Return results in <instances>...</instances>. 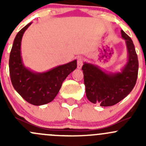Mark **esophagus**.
Wrapping results in <instances>:
<instances>
[{"label": "esophagus", "instance_id": "esophagus-1", "mask_svg": "<svg viewBox=\"0 0 146 146\" xmlns=\"http://www.w3.org/2000/svg\"><path fill=\"white\" fill-rule=\"evenodd\" d=\"M82 64H83V58L82 57H78L77 58V65H78V68L80 69L81 68Z\"/></svg>", "mask_w": 146, "mask_h": 146}]
</instances>
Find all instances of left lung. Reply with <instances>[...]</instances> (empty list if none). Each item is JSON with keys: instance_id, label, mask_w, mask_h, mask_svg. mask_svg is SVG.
<instances>
[{"instance_id": "left-lung-1", "label": "left lung", "mask_w": 146, "mask_h": 146, "mask_svg": "<svg viewBox=\"0 0 146 146\" xmlns=\"http://www.w3.org/2000/svg\"><path fill=\"white\" fill-rule=\"evenodd\" d=\"M128 52V61L121 72H107L98 66L85 62L82 67L88 100L102 107H110L126 98L136 85L138 60L132 39L121 31Z\"/></svg>"}]
</instances>
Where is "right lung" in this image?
<instances>
[{"label": "right lung", "mask_w": 146, "mask_h": 146, "mask_svg": "<svg viewBox=\"0 0 146 146\" xmlns=\"http://www.w3.org/2000/svg\"><path fill=\"white\" fill-rule=\"evenodd\" d=\"M29 23L16 35L10 54L9 70L13 88L27 102L39 106L55 98L63 82L77 68V61L56 66L48 71L37 73L25 66L21 56L22 38Z\"/></svg>", "instance_id": "add662e5"}]
</instances>
